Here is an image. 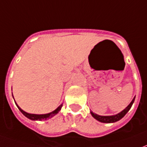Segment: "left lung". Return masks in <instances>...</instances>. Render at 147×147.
<instances>
[{
  "label": "left lung",
  "instance_id": "1",
  "mask_svg": "<svg viewBox=\"0 0 147 147\" xmlns=\"http://www.w3.org/2000/svg\"><path fill=\"white\" fill-rule=\"evenodd\" d=\"M135 98H136V97L132 99L131 103L123 111H121L120 113H119L118 114H116V115H113V116H100V115H98V114L94 113L93 112H90V113H91L92 117L94 119L98 120L100 122H102V123H114V122H117L118 120H120V119H122L126 115L127 113L130 110L131 105H133V103L135 102Z\"/></svg>",
  "mask_w": 147,
  "mask_h": 147
}]
</instances>
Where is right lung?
<instances>
[{
	"mask_svg": "<svg viewBox=\"0 0 147 147\" xmlns=\"http://www.w3.org/2000/svg\"><path fill=\"white\" fill-rule=\"evenodd\" d=\"M12 97H13V95H12ZM16 105H17L18 109H20V111L22 113L24 114V116L26 117H27L28 119H30V120H48V119H50L51 117H53V116H55L56 114H57L59 112H60V110L61 109V107H62V105H63V104H61L59 107H57V108L54 111H53V112H51V113H46V114H31V113H27V112H25V111H24L19 106V105L16 103Z\"/></svg>",
	"mask_w": 147,
	"mask_h": 147,
	"instance_id": "1",
	"label": "right lung"
}]
</instances>
